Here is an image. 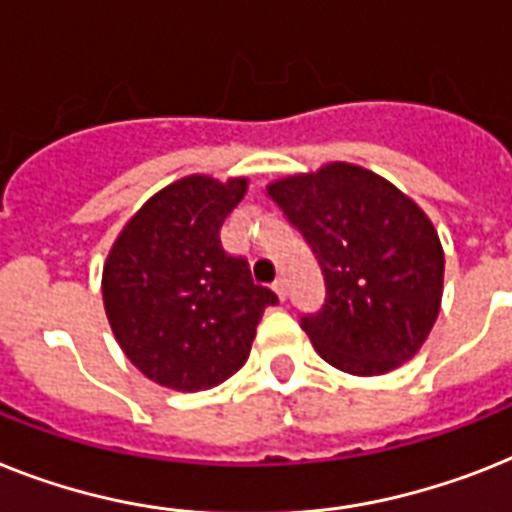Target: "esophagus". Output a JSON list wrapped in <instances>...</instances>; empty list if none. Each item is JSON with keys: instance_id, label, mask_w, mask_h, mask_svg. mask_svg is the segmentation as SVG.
I'll return each instance as SVG.
<instances>
[{"instance_id": "34e87169", "label": "esophagus", "mask_w": 512, "mask_h": 512, "mask_svg": "<svg viewBox=\"0 0 512 512\" xmlns=\"http://www.w3.org/2000/svg\"><path fill=\"white\" fill-rule=\"evenodd\" d=\"M272 290L277 293V298H280V301H285V298H287V282L282 280V277H280V280H274Z\"/></svg>"}]
</instances>
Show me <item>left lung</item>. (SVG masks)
<instances>
[{"label":"left lung","instance_id":"1","mask_svg":"<svg viewBox=\"0 0 512 512\" xmlns=\"http://www.w3.org/2000/svg\"><path fill=\"white\" fill-rule=\"evenodd\" d=\"M324 277V303L301 319L316 353L353 377L416 356L442 306L445 251L432 219L377 172L329 162L266 185Z\"/></svg>","mask_w":512,"mask_h":512}]
</instances>
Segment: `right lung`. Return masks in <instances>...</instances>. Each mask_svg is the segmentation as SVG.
Wrapping results in <instances>:
<instances>
[{
    "mask_svg": "<svg viewBox=\"0 0 512 512\" xmlns=\"http://www.w3.org/2000/svg\"><path fill=\"white\" fill-rule=\"evenodd\" d=\"M248 177H180L125 222L101 272L114 340L135 369L167 390H211L248 361L256 324L277 303L227 256L219 227Z\"/></svg>",
    "mask_w": 512,
    "mask_h": 512,
    "instance_id": "1",
    "label": "right lung"
}]
</instances>
